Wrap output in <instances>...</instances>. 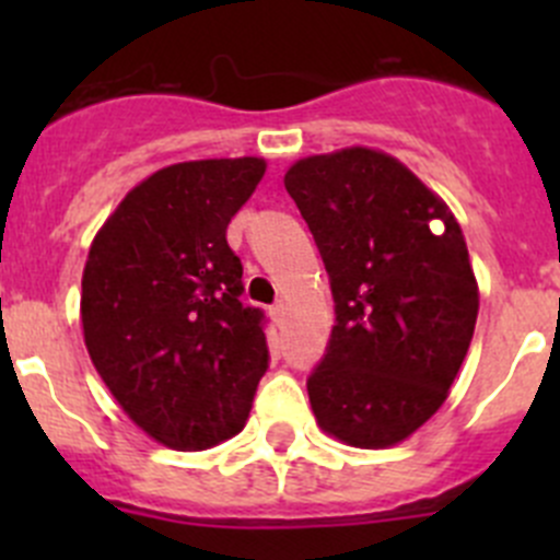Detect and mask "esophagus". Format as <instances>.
Listing matches in <instances>:
<instances>
[{"label":"esophagus","mask_w":560,"mask_h":560,"mask_svg":"<svg viewBox=\"0 0 560 560\" xmlns=\"http://www.w3.org/2000/svg\"><path fill=\"white\" fill-rule=\"evenodd\" d=\"M270 319H273L276 322V325H281V322H284V314H287V306H284V303H276V306H270Z\"/></svg>","instance_id":"esophagus-1"}]
</instances>
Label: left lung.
I'll list each match as a JSON object with an SVG mask.
<instances>
[{
	"label": "left lung",
	"mask_w": 560,
	"mask_h": 560,
	"mask_svg": "<svg viewBox=\"0 0 560 560\" xmlns=\"http://www.w3.org/2000/svg\"><path fill=\"white\" fill-rule=\"evenodd\" d=\"M284 186L336 301L327 354L308 376L316 425L349 447H395L442 409L477 325L460 224L404 162L369 145L303 156Z\"/></svg>",
	"instance_id": "left-lung-1"
}]
</instances>
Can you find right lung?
Instances as JSON below:
<instances>
[{
  "label": "right lung",
  "mask_w": 560,
  "mask_h": 560,
  "mask_svg": "<svg viewBox=\"0 0 560 560\" xmlns=\"http://www.w3.org/2000/svg\"><path fill=\"white\" fill-rule=\"evenodd\" d=\"M265 160H195L124 195L89 248L81 325L105 387L154 442L217 447L246 425L268 369L262 312L241 303L228 224Z\"/></svg>",
  "instance_id": "1"
}]
</instances>
